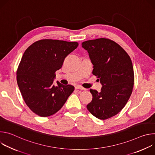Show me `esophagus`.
Listing matches in <instances>:
<instances>
[{"label":"esophagus","mask_w":155,"mask_h":155,"mask_svg":"<svg viewBox=\"0 0 155 155\" xmlns=\"http://www.w3.org/2000/svg\"><path fill=\"white\" fill-rule=\"evenodd\" d=\"M75 90H85L86 89L85 88H84V87H83L82 86H79V85H78V86H75Z\"/></svg>","instance_id":"obj_1"}]
</instances>
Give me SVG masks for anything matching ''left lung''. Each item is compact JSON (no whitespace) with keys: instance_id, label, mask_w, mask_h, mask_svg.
I'll list each match as a JSON object with an SVG mask.
<instances>
[{"instance_id":"1","label":"left lung","mask_w":155,"mask_h":155,"mask_svg":"<svg viewBox=\"0 0 155 155\" xmlns=\"http://www.w3.org/2000/svg\"><path fill=\"white\" fill-rule=\"evenodd\" d=\"M93 64V74L100 80V92L90 90L93 99L86 106L100 120L118 114L127 102L133 90L134 74L131 59L115 41L100 38L83 41Z\"/></svg>"}]
</instances>
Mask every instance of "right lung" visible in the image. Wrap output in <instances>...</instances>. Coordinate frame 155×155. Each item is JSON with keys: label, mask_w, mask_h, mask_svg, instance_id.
Masks as SVG:
<instances>
[{"label": "right lung", "mask_w": 155, "mask_h": 155, "mask_svg": "<svg viewBox=\"0 0 155 155\" xmlns=\"http://www.w3.org/2000/svg\"><path fill=\"white\" fill-rule=\"evenodd\" d=\"M78 43L59 40L42 39L25 51L16 71V80L28 107L36 115L51 116L62 107L74 86L53 84L56 71L65 58L77 48Z\"/></svg>", "instance_id": "add662e5"}]
</instances>
